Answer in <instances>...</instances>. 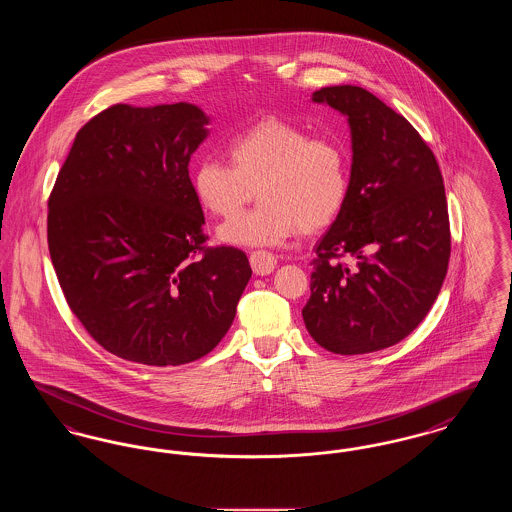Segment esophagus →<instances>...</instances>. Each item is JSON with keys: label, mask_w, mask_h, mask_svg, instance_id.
I'll use <instances>...</instances> for the list:
<instances>
[{"label": "esophagus", "mask_w": 512, "mask_h": 512, "mask_svg": "<svg viewBox=\"0 0 512 512\" xmlns=\"http://www.w3.org/2000/svg\"><path fill=\"white\" fill-rule=\"evenodd\" d=\"M249 263L255 274L259 276H267L274 268H276V257L270 251H253L249 255Z\"/></svg>", "instance_id": "1"}]
</instances>
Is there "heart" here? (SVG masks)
Instances as JSON below:
<instances>
[{
	"instance_id": "heart-1",
	"label": "heart",
	"mask_w": 512,
	"mask_h": 512,
	"mask_svg": "<svg viewBox=\"0 0 512 512\" xmlns=\"http://www.w3.org/2000/svg\"><path fill=\"white\" fill-rule=\"evenodd\" d=\"M228 157L232 166L207 159L195 167L194 192L201 205L232 219L255 195L263 201L220 228L228 244H280L297 230L317 234L336 222L347 203L351 163L338 138L313 136L303 126L268 117L238 134Z\"/></svg>"
}]
</instances>
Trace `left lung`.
<instances>
[{
    "label": "left lung",
    "instance_id": "1",
    "mask_svg": "<svg viewBox=\"0 0 512 512\" xmlns=\"http://www.w3.org/2000/svg\"><path fill=\"white\" fill-rule=\"evenodd\" d=\"M313 101L347 115L353 163L303 320L320 347L363 355L407 338L438 299L451 255L443 176L413 124L365 88L328 86Z\"/></svg>",
    "mask_w": 512,
    "mask_h": 512
}]
</instances>
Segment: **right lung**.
I'll use <instances>...</instances> for the list:
<instances>
[{"instance_id": "add662e5", "label": "right lung", "mask_w": 512, "mask_h": 512, "mask_svg": "<svg viewBox=\"0 0 512 512\" xmlns=\"http://www.w3.org/2000/svg\"><path fill=\"white\" fill-rule=\"evenodd\" d=\"M209 119L190 103H117L86 122L48 201L59 286L109 353L186 365L217 347L251 278L244 251L207 247L188 163Z\"/></svg>"}]
</instances>
